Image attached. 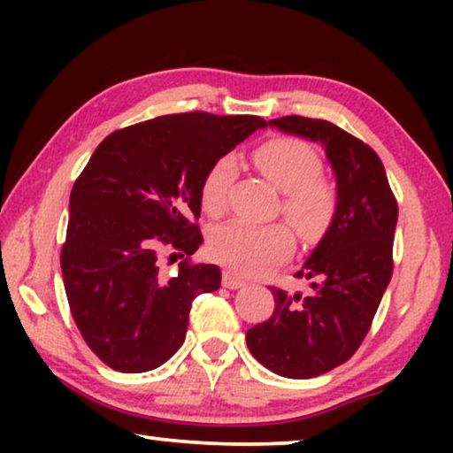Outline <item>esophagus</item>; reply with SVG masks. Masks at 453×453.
Instances as JSON below:
<instances>
[{"label":"esophagus","instance_id":"1","mask_svg":"<svg viewBox=\"0 0 453 453\" xmlns=\"http://www.w3.org/2000/svg\"><path fill=\"white\" fill-rule=\"evenodd\" d=\"M222 287H226V288H243L245 282L241 280L239 276H234L231 270H226L225 274H222Z\"/></svg>","mask_w":453,"mask_h":453}]
</instances>
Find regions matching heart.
Returning a JSON list of instances; mask_svg holds the SVG:
<instances>
[{
	"mask_svg": "<svg viewBox=\"0 0 453 453\" xmlns=\"http://www.w3.org/2000/svg\"><path fill=\"white\" fill-rule=\"evenodd\" d=\"M256 163L270 183L284 191L282 208L296 231L313 239L324 231L336 206L334 188L319 177L318 152L296 138H272L256 150ZM234 179V158L222 157L210 166L202 181V206L210 216L226 210ZM295 247L288 226H256L243 220L214 228L210 251L241 276H262L280 265Z\"/></svg>",
	"mask_w": 453,
	"mask_h": 453,
	"instance_id": "heart-1",
	"label": "heart"
}]
</instances>
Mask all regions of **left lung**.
Segmentation results:
<instances>
[{"label":"left lung","instance_id":"1","mask_svg":"<svg viewBox=\"0 0 453 453\" xmlns=\"http://www.w3.org/2000/svg\"><path fill=\"white\" fill-rule=\"evenodd\" d=\"M270 126L318 142L336 177L330 226L295 274L309 280V290L272 288L274 313L245 336L265 369L309 380L349 361L367 336L392 278L398 203L380 157L355 135L299 115Z\"/></svg>","mask_w":453,"mask_h":453}]
</instances>
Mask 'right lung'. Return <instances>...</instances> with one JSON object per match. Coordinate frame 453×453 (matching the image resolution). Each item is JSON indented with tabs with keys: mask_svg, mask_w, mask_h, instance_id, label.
<instances>
[{
	"mask_svg": "<svg viewBox=\"0 0 453 453\" xmlns=\"http://www.w3.org/2000/svg\"><path fill=\"white\" fill-rule=\"evenodd\" d=\"M265 121L253 115H163L107 135L70 196L61 274L72 318L111 369L144 373L183 344L191 301L220 287V268L189 264L203 237L210 166ZM184 257L175 277L162 253Z\"/></svg>",
	"mask_w": 453,
	"mask_h": 453,
	"instance_id": "1",
	"label": "right lung"
}]
</instances>
